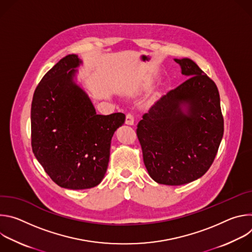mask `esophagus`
<instances>
[{"instance_id": "34e87169", "label": "esophagus", "mask_w": 252, "mask_h": 252, "mask_svg": "<svg viewBox=\"0 0 252 252\" xmlns=\"http://www.w3.org/2000/svg\"><path fill=\"white\" fill-rule=\"evenodd\" d=\"M126 124L128 125V126H133L134 119H133V116L131 114H127L126 115Z\"/></svg>"}]
</instances>
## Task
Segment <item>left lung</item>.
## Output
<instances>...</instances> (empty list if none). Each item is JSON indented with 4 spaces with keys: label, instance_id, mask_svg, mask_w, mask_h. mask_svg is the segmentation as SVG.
Here are the masks:
<instances>
[{
    "label": "left lung",
    "instance_id": "8db88e82",
    "mask_svg": "<svg viewBox=\"0 0 252 252\" xmlns=\"http://www.w3.org/2000/svg\"><path fill=\"white\" fill-rule=\"evenodd\" d=\"M174 62L189 79L158 99L136 128L150 176L165 186H183L201 177L223 136L217 85L192 60Z\"/></svg>",
    "mask_w": 252,
    "mask_h": 252
}]
</instances>
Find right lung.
Instances as JSON below:
<instances>
[{
	"label": "right lung",
	"instance_id": "add662e5",
	"mask_svg": "<svg viewBox=\"0 0 252 252\" xmlns=\"http://www.w3.org/2000/svg\"><path fill=\"white\" fill-rule=\"evenodd\" d=\"M77 55H68L44 76L34 91L32 149L45 171L61 188L87 189L100 184L110 160L115 131L126 116L97 115L77 83Z\"/></svg>",
	"mask_w": 252,
	"mask_h": 252
}]
</instances>
